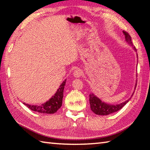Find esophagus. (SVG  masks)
I'll return each instance as SVG.
<instances>
[{
    "label": "esophagus",
    "mask_w": 150,
    "mask_h": 150,
    "mask_svg": "<svg viewBox=\"0 0 150 150\" xmlns=\"http://www.w3.org/2000/svg\"><path fill=\"white\" fill-rule=\"evenodd\" d=\"M73 76L76 78H79L80 77V76L82 75V71L79 69H75L74 71H73Z\"/></svg>",
    "instance_id": "34e87169"
}]
</instances>
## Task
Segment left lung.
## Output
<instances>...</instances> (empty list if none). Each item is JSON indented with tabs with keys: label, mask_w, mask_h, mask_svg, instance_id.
<instances>
[{
	"label": "left lung",
	"mask_w": 150,
	"mask_h": 150,
	"mask_svg": "<svg viewBox=\"0 0 150 150\" xmlns=\"http://www.w3.org/2000/svg\"><path fill=\"white\" fill-rule=\"evenodd\" d=\"M123 33L125 35V41H126V42L130 45V46L132 47V48L134 49V50L135 52H137L136 49H135V47L134 46V45H133V42L132 41V37H130V35L125 31H123ZM136 85H137V83H135V88H136ZM134 93H132L130 98L128 99L127 100L120 104H115V105H114V104L113 105H111V104H109L102 101L99 97H97L96 95L91 93L89 94L90 108H91V109L93 112L96 113V115H108L109 114H111L114 112H116V111H117L120 110V109H122L123 107L130 100V99L132 98L133 95H134Z\"/></svg>",
	"instance_id": "1"
}]
</instances>
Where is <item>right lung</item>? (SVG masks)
<instances>
[{
  "label": "right lung",
  "instance_id": "obj_1",
  "mask_svg": "<svg viewBox=\"0 0 150 150\" xmlns=\"http://www.w3.org/2000/svg\"><path fill=\"white\" fill-rule=\"evenodd\" d=\"M66 79L63 81V82L61 84L60 86H59V88L57 89V91L54 94V96H52L51 99H49L48 101L41 104V105H33L25 103H23V104L30 109H31L32 111H37V112L49 114L54 113L57 111L59 109H60L61 105H62L63 91Z\"/></svg>",
  "mask_w": 150,
  "mask_h": 150
}]
</instances>
